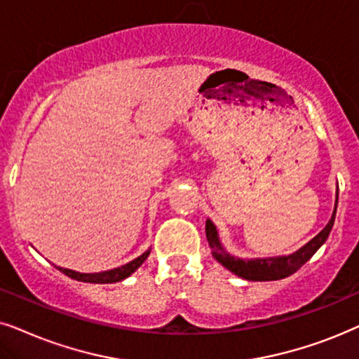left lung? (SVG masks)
Wrapping results in <instances>:
<instances>
[{
  "label": "left lung",
  "instance_id": "obj_1",
  "mask_svg": "<svg viewBox=\"0 0 359 359\" xmlns=\"http://www.w3.org/2000/svg\"><path fill=\"white\" fill-rule=\"evenodd\" d=\"M337 205H338V194H337ZM337 205L335 210H333L332 219H330L327 226H325L322 231L318 233L313 240H310L304 248H300L299 251H295L294 255L290 256H283V257H272V259H255V261H243L238 259V257L229 256L226 251L223 250L222 245H219L217 228L215 224L207 219V226H205V231H207V241L208 246L212 248L215 259L229 269L235 272L236 276L243 277V279L248 280H277L284 279V277H289L294 274L295 271H299L305 262H307L310 257H312L320 246L327 241V238L332 231L333 223H335V213H337Z\"/></svg>",
  "mask_w": 359,
  "mask_h": 359
}]
</instances>
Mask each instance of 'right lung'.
Instances as JSON below:
<instances>
[{
    "mask_svg": "<svg viewBox=\"0 0 359 359\" xmlns=\"http://www.w3.org/2000/svg\"><path fill=\"white\" fill-rule=\"evenodd\" d=\"M147 256H149V251L144 252V255H141L140 257H136L135 261L128 262V264H124L121 267H116V269H111V271L98 272V274H80V272H75V271H70V269H64V267H57V269H59L60 272H64L65 276L72 277V279L82 280V283L113 284V283H118V280L126 279L128 276H131L133 272H135L137 267H140L142 262L146 261Z\"/></svg>",
    "mask_w": 359,
    "mask_h": 359,
    "instance_id": "1",
    "label": "right lung"
}]
</instances>
